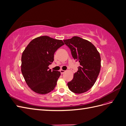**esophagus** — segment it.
<instances>
[{"instance_id":"1","label":"esophagus","mask_w":126,"mask_h":126,"mask_svg":"<svg viewBox=\"0 0 126 126\" xmlns=\"http://www.w3.org/2000/svg\"><path fill=\"white\" fill-rule=\"evenodd\" d=\"M60 73L62 74H64V72H66V71H65V70H60Z\"/></svg>"}]
</instances>
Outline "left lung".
<instances>
[{
    "mask_svg": "<svg viewBox=\"0 0 126 126\" xmlns=\"http://www.w3.org/2000/svg\"><path fill=\"white\" fill-rule=\"evenodd\" d=\"M70 49L71 55L80 66L71 81L67 85L72 92L82 94L89 90L96 82L99 74L101 58L99 53L90 42L80 37L75 36L63 40Z\"/></svg>",
    "mask_w": 126,
    "mask_h": 126,
    "instance_id": "1",
    "label": "left lung"
}]
</instances>
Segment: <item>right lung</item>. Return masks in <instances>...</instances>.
I'll list each match as a JSON object with an SVG mask.
<instances>
[{"label": "right lung", "mask_w": 126, "mask_h": 126, "mask_svg": "<svg viewBox=\"0 0 126 126\" xmlns=\"http://www.w3.org/2000/svg\"><path fill=\"white\" fill-rule=\"evenodd\" d=\"M64 45L62 40L47 36L37 37L30 42L21 56L22 74L30 88L39 94L54 89L60 72L48 66L54 60L56 50Z\"/></svg>", "instance_id": "add662e5"}]
</instances>
